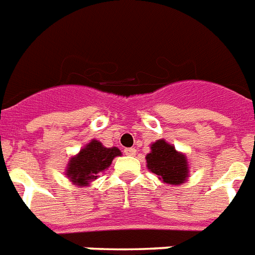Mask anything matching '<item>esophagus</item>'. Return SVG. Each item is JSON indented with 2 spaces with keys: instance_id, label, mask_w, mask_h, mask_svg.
Masks as SVG:
<instances>
[{
  "instance_id": "1",
  "label": "esophagus",
  "mask_w": 255,
  "mask_h": 255,
  "mask_svg": "<svg viewBox=\"0 0 255 255\" xmlns=\"http://www.w3.org/2000/svg\"><path fill=\"white\" fill-rule=\"evenodd\" d=\"M124 153L128 155V156H133V155H136V149L133 148V147H131V148H126L124 149Z\"/></svg>"
}]
</instances>
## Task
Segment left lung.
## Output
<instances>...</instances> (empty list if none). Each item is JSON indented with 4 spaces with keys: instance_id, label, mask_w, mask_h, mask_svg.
I'll return each mask as SVG.
<instances>
[{
    "instance_id": "8db88e82",
    "label": "left lung",
    "mask_w": 255,
    "mask_h": 255,
    "mask_svg": "<svg viewBox=\"0 0 255 255\" xmlns=\"http://www.w3.org/2000/svg\"><path fill=\"white\" fill-rule=\"evenodd\" d=\"M147 167L168 184L183 183L188 175L186 156L176 152L174 145L164 140L155 141L151 145V152L145 156Z\"/></svg>"
}]
</instances>
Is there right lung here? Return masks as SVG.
Wrapping results in <instances>:
<instances>
[{
  "instance_id": "1",
  "label": "right lung",
  "mask_w": 255,
  "mask_h": 255,
  "mask_svg": "<svg viewBox=\"0 0 255 255\" xmlns=\"http://www.w3.org/2000/svg\"><path fill=\"white\" fill-rule=\"evenodd\" d=\"M119 155H122L119 148H107L103 147L100 141L92 140L77 156L71 159L67 168L68 178H71L75 184L85 186L96 179L97 174L108 168L115 156Z\"/></svg>"
}]
</instances>
